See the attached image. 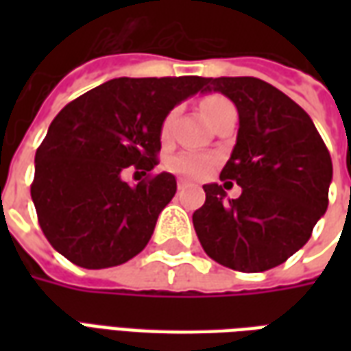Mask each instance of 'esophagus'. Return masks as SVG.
Here are the masks:
<instances>
[{"label": "esophagus", "instance_id": "obj_1", "mask_svg": "<svg viewBox=\"0 0 351 351\" xmlns=\"http://www.w3.org/2000/svg\"><path fill=\"white\" fill-rule=\"evenodd\" d=\"M186 186H190V180H186V178H178V190H184Z\"/></svg>", "mask_w": 351, "mask_h": 351}]
</instances>
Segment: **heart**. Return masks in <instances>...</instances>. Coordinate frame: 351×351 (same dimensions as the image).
Segmentation results:
<instances>
[{
	"instance_id": "1",
	"label": "heart",
	"mask_w": 351,
	"mask_h": 351,
	"mask_svg": "<svg viewBox=\"0 0 351 351\" xmlns=\"http://www.w3.org/2000/svg\"><path fill=\"white\" fill-rule=\"evenodd\" d=\"M226 103H229L226 97L221 95H206L205 99L201 101V112L205 116L206 120L210 122L213 116L216 114V110L220 107H223ZM171 122H173V114H169L165 118V122L161 125V137L167 138L169 131H171ZM214 163H216V158L213 154H205V152H180L173 156L169 160V167L171 171H175L178 175L184 176H191V178H201V176L208 175L213 171Z\"/></svg>"
}]
</instances>
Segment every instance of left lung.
Instances as JSON below:
<instances>
[{
  "instance_id": "obj_1",
  "label": "left lung",
  "mask_w": 351,
  "mask_h": 351,
  "mask_svg": "<svg viewBox=\"0 0 351 351\" xmlns=\"http://www.w3.org/2000/svg\"><path fill=\"white\" fill-rule=\"evenodd\" d=\"M239 110V133L220 184H205L193 228L208 258L243 272L269 271L301 250L329 205L332 163L310 116L293 99L254 77L205 79Z\"/></svg>"
}]
</instances>
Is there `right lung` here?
Returning a JSON list of instances; mask_svg holds the SVG:
<instances>
[{
	"instance_id": "1",
	"label": "right lung",
	"mask_w": 351,
	"mask_h": 351,
	"mask_svg": "<svg viewBox=\"0 0 351 351\" xmlns=\"http://www.w3.org/2000/svg\"><path fill=\"white\" fill-rule=\"evenodd\" d=\"M203 90V77H122L58 112L35 154L32 184L39 226L54 250L84 269L116 267L145 250L176 180L160 173L130 186L122 171H152L167 114Z\"/></svg>"
}]
</instances>
